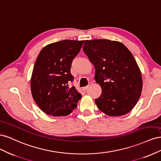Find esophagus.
<instances>
[{
	"label": "esophagus",
	"mask_w": 161,
	"mask_h": 161,
	"mask_svg": "<svg viewBox=\"0 0 161 161\" xmlns=\"http://www.w3.org/2000/svg\"><path fill=\"white\" fill-rule=\"evenodd\" d=\"M89 86H85V87H83V88H82V91H85H85H86L87 89H88V88H89Z\"/></svg>",
	"instance_id": "1"
}]
</instances>
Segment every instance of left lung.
<instances>
[{
	"label": "left lung",
	"mask_w": 161,
	"mask_h": 161,
	"mask_svg": "<svg viewBox=\"0 0 161 161\" xmlns=\"http://www.w3.org/2000/svg\"><path fill=\"white\" fill-rule=\"evenodd\" d=\"M83 52L95 69L102 89L96 105L109 116L128 114L137 103L142 79L133 55L122 43L109 40H86Z\"/></svg>",
	"instance_id": "1"
}]
</instances>
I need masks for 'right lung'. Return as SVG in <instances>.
I'll use <instances>...</instances> for the list:
<instances>
[{"label":"right lung","instance_id":"right-lung-1","mask_svg":"<svg viewBox=\"0 0 161 161\" xmlns=\"http://www.w3.org/2000/svg\"><path fill=\"white\" fill-rule=\"evenodd\" d=\"M84 41L65 40L45 46L39 53L31 79L33 98L43 112L53 116L70 114L77 106L81 94L69 82L72 62Z\"/></svg>","mask_w":161,"mask_h":161}]
</instances>
